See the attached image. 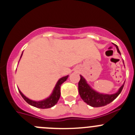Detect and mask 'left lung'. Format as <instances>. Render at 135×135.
I'll list each match as a JSON object with an SVG mask.
<instances>
[{"label":"left lung","instance_id":"8db88e82","mask_svg":"<svg viewBox=\"0 0 135 135\" xmlns=\"http://www.w3.org/2000/svg\"><path fill=\"white\" fill-rule=\"evenodd\" d=\"M115 46L117 48V52L121 55L117 45H115ZM80 76V80L78 82V92H79L80 95L84 102L94 108L105 106L113 102L121 92L123 88L124 84H125L124 83L120 87L118 91L115 94H101L91 88V86L87 83L86 79L82 75Z\"/></svg>","mask_w":135,"mask_h":135}]
</instances>
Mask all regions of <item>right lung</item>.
Wrapping results in <instances>:
<instances>
[{
	"instance_id": "add662e5",
	"label": "right lung",
	"mask_w": 135,
	"mask_h": 135,
	"mask_svg": "<svg viewBox=\"0 0 135 135\" xmlns=\"http://www.w3.org/2000/svg\"><path fill=\"white\" fill-rule=\"evenodd\" d=\"M22 55H21L20 58L22 57ZM68 77H69V75L66 76H63L62 77V78H60L58 80V82H57V84H56L55 86L54 89H53V92L51 94L50 96H49L47 98H46V99H43V100L41 101L31 100V99H29L27 97L25 96L19 89H18V91H19L20 94H21L22 98H23V99L26 101L27 104H30V105H32V106L33 107H36V108H41V109L50 108H52L53 106H54V105L57 103L59 99L60 96H61V86L64 82H65V81L66 80Z\"/></svg>"
}]
</instances>
